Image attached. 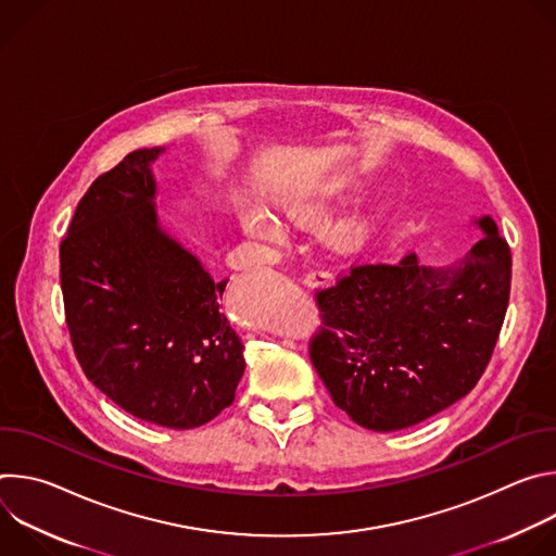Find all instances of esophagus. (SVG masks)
<instances>
[{"label":"esophagus","instance_id":"1","mask_svg":"<svg viewBox=\"0 0 556 556\" xmlns=\"http://www.w3.org/2000/svg\"><path fill=\"white\" fill-rule=\"evenodd\" d=\"M303 283L309 286V288H330V286H334V275H332L330 270L316 268V270H312V273L305 275Z\"/></svg>","mask_w":556,"mask_h":556}]
</instances>
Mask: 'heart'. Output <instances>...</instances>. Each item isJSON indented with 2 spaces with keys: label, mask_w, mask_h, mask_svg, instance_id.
Listing matches in <instances>:
<instances>
[{
  "label": "heart",
  "mask_w": 556,
  "mask_h": 556,
  "mask_svg": "<svg viewBox=\"0 0 556 556\" xmlns=\"http://www.w3.org/2000/svg\"><path fill=\"white\" fill-rule=\"evenodd\" d=\"M277 208L292 222H312L321 217L328 208V195L326 193H309V191H296V193H283L277 198ZM237 219H240L242 230L253 237V240L262 242H277L283 235L281 222L264 206L260 204H244L237 211ZM363 230L361 217H350L337 226V237L341 240H352Z\"/></svg>",
  "instance_id": "1"
}]
</instances>
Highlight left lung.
Wrapping results in <instances>:
<instances>
[{
	"label": "left lung",
	"mask_w": 556,
	"mask_h": 556,
	"mask_svg": "<svg viewBox=\"0 0 556 556\" xmlns=\"http://www.w3.org/2000/svg\"><path fill=\"white\" fill-rule=\"evenodd\" d=\"M455 264H358L316 294L324 328L309 358L356 425L389 433L451 407L478 384L510 294V249L491 215Z\"/></svg>",
	"instance_id": "8db88e82"
}]
</instances>
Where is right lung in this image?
<instances>
[{
	"mask_svg": "<svg viewBox=\"0 0 556 556\" xmlns=\"http://www.w3.org/2000/svg\"><path fill=\"white\" fill-rule=\"evenodd\" d=\"M138 149L99 176L61 242V290L74 354L121 409L195 429L235 401L244 345L219 307L226 281L163 226L151 165Z\"/></svg>",
	"mask_w": 556,
	"mask_h": 556,
	"instance_id": "add662e5",
	"label": "right lung"
}]
</instances>
